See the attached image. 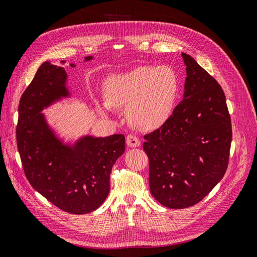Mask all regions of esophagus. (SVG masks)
I'll return each mask as SVG.
<instances>
[{
  "mask_svg": "<svg viewBox=\"0 0 257 257\" xmlns=\"http://www.w3.org/2000/svg\"><path fill=\"white\" fill-rule=\"evenodd\" d=\"M126 145L131 148H136L141 145V141H139V139L134 135H127L126 136Z\"/></svg>",
  "mask_w": 257,
  "mask_h": 257,
  "instance_id": "esophagus-1",
  "label": "esophagus"
}]
</instances>
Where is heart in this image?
<instances>
[{"label":"heart","instance_id":"b5f03b06","mask_svg":"<svg viewBox=\"0 0 257 257\" xmlns=\"http://www.w3.org/2000/svg\"><path fill=\"white\" fill-rule=\"evenodd\" d=\"M106 102L99 108L107 113L112 108L126 107L131 125L154 131L172 118L180 92V80L169 66L141 65L112 75L105 82Z\"/></svg>","mask_w":257,"mask_h":257}]
</instances>
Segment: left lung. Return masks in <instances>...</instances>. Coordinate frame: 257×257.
I'll list each match as a JSON object with an SVG mask.
<instances>
[{"mask_svg": "<svg viewBox=\"0 0 257 257\" xmlns=\"http://www.w3.org/2000/svg\"><path fill=\"white\" fill-rule=\"evenodd\" d=\"M182 102L164 125L145 135L153 197L170 209L195 205L221 181L228 165L231 123L217 81L182 53Z\"/></svg>", "mask_w": 257, "mask_h": 257, "instance_id": "8db88e82", "label": "left lung"}]
</instances>
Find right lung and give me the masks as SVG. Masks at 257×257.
<instances>
[{
    "label": "right lung",
    "mask_w": 257,
    "mask_h": 257,
    "mask_svg": "<svg viewBox=\"0 0 257 257\" xmlns=\"http://www.w3.org/2000/svg\"><path fill=\"white\" fill-rule=\"evenodd\" d=\"M61 65L44 62L23 92L18 108L17 146L33 189L63 211L85 214L96 210L109 194L111 168L125 150V137L82 135L65 142L57 133L42 111L72 97L66 71Z\"/></svg>",
    "instance_id": "add662e5"
}]
</instances>
